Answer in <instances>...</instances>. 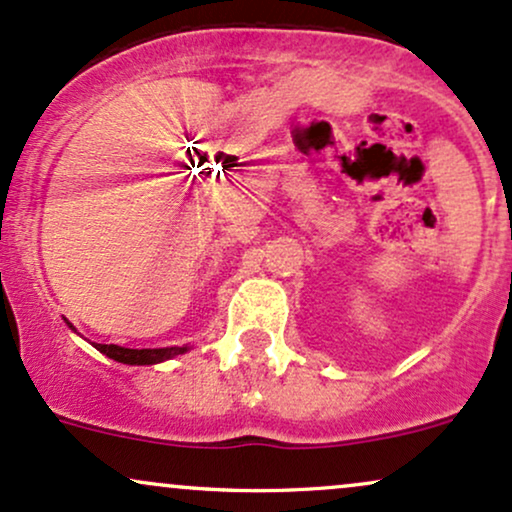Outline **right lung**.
<instances>
[{
    "instance_id": "right-lung-1",
    "label": "right lung",
    "mask_w": 512,
    "mask_h": 512,
    "mask_svg": "<svg viewBox=\"0 0 512 512\" xmlns=\"http://www.w3.org/2000/svg\"><path fill=\"white\" fill-rule=\"evenodd\" d=\"M70 324V321H67ZM70 329L74 331V326L70 324ZM96 350H101L106 358L116 360V363L123 365H157L164 363V360H171L174 355L186 353L188 346L183 348H123V346H108V343H94Z\"/></svg>"
}]
</instances>
